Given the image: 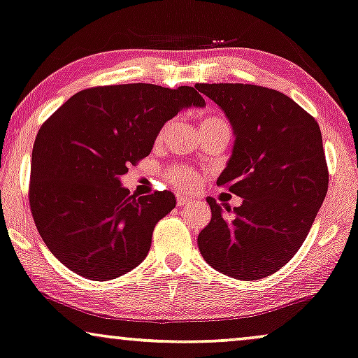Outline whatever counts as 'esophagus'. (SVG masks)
<instances>
[{"label":"esophagus","mask_w":358,"mask_h":358,"mask_svg":"<svg viewBox=\"0 0 358 358\" xmlns=\"http://www.w3.org/2000/svg\"><path fill=\"white\" fill-rule=\"evenodd\" d=\"M193 200L189 196H187V194H183V193H178L176 194V205L178 206H185V205H188V203H192Z\"/></svg>","instance_id":"1"}]
</instances>
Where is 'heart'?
<instances>
[{"instance_id":"heart-1","label":"heart","mask_w":358,"mask_h":358,"mask_svg":"<svg viewBox=\"0 0 358 358\" xmlns=\"http://www.w3.org/2000/svg\"><path fill=\"white\" fill-rule=\"evenodd\" d=\"M216 124H226V122L223 119H220V117H205V119L201 120L200 129H206V127H211ZM165 130L166 127L162 130L160 135H158V138H162V135L165 134ZM165 176L166 180H169V183L182 189H194L198 185H200V175L187 165H171L170 169L165 171Z\"/></svg>"}]
</instances>
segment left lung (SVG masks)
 <instances>
[{"label":"left lung","mask_w":358,"mask_h":358,"mask_svg":"<svg viewBox=\"0 0 358 358\" xmlns=\"http://www.w3.org/2000/svg\"><path fill=\"white\" fill-rule=\"evenodd\" d=\"M234 130L233 155L216 180L243 198L220 206L198 248L211 268L241 280L274 274L299 251L327 194L329 170L317 120L291 97L252 84H196Z\"/></svg>","instance_id":"left-lung-1"}]
</instances>
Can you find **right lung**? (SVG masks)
<instances>
[{
    "label": "right lung",
    "mask_w": 358,
    "mask_h": 358,
    "mask_svg": "<svg viewBox=\"0 0 358 358\" xmlns=\"http://www.w3.org/2000/svg\"><path fill=\"white\" fill-rule=\"evenodd\" d=\"M192 106L203 107L205 99L188 85H99L74 94L41 125L29 206L41 238L66 268L110 280L145 259L175 194H130L120 176L152 152L166 120Z\"/></svg>",
    "instance_id": "obj_1"
}]
</instances>
